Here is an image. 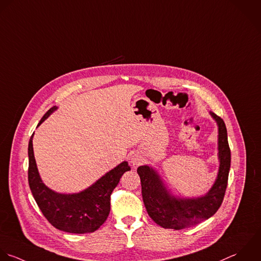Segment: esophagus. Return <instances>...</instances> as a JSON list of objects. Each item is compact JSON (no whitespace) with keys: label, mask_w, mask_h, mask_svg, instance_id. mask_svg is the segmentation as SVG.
Segmentation results:
<instances>
[{"label":"esophagus","mask_w":261,"mask_h":261,"mask_svg":"<svg viewBox=\"0 0 261 261\" xmlns=\"http://www.w3.org/2000/svg\"><path fill=\"white\" fill-rule=\"evenodd\" d=\"M130 162H131V164H132L133 166H139V165L142 164L143 159H142V156H141L139 153H134V154L131 156Z\"/></svg>","instance_id":"esophagus-1"}]
</instances>
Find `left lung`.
<instances>
[{"mask_svg": "<svg viewBox=\"0 0 261 261\" xmlns=\"http://www.w3.org/2000/svg\"><path fill=\"white\" fill-rule=\"evenodd\" d=\"M219 126L220 168L211 190L196 198H177L170 194L161 177L151 167L140 166L142 198L148 216L165 229L182 230L194 227L213 217L224 200L231 166V150L224 120L211 112Z\"/></svg>", "mask_w": 261, "mask_h": 261, "instance_id": "obj_1", "label": "left lung"}]
</instances>
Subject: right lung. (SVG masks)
Wrapping results in <instances>:
<instances>
[{"label": "right lung", "instance_id": "add662e5", "mask_svg": "<svg viewBox=\"0 0 261 261\" xmlns=\"http://www.w3.org/2000/svg\"><path fill=\"white\" fill-rule=\"evenodd\" d=\"M57 107L50 108L41 118L39 126ZM28 144V183L31 193L48 223L60 231L85 234L96 231L108 219L111 211V194L125 172L131 170L127 162L108 172L87 189L74 194H61L47 188L41 181L32 147Z\"/></svg>", "mask_w": 261, "mask_h": 261}]
</instances>
